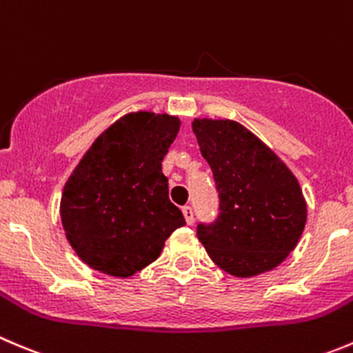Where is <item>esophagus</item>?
I'll list each match as a JSON object with an SVG mask.
<instances>
[{
  "label": "esophagus",
  "mask_w": 353,
  "mask_h": 353,
  "mask_svg": "<svg viewBox=\"0 0 353 353\" xmlns=\"http://www.w3.org/2000/svg\"><path fill=\"white\" fill-rule=\"evenodd\" d=\"M183 215L184 219H186V224H193V208L190 207V205H186V207H183Z\"/></svg>",
  "instance_id": "1"
}]
</instances>
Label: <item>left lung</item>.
<instances>
[{"instance_id": "1", "label": "left lung", "mask_w": 353, "mask_h": 353, "mask_svg": "<svg viewBox=\"0 0 353 353\" xmlns=\"http://www.w3.org/2000/svg\"><path fill=\"white\" fill-rule=\"evenodd\" d=\"M193 132L214 174L219 214L196 236L225 272L250 278L271 271L299 243L307 207L288 167L248 129L196 119Z\"/></svg>"}]
</instances>
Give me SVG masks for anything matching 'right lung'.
<instances>
[{"mask_svg": "<svg viewBox=\"0 0 353 353\" xmlns=\"http://www.w3.org/2000/svg\"><path fill=\"white\" fill-rule=\"evenodd\" d=\"M179 119L136 112L107 129L68 177L61 194L67 239L90 268L129 278L159 259L184 225L169 200L162 160Z\"/></svg>", "mask_w": 353, "mask_h": 353, "instance_id": "add662e5", "label": "right lung"}]
</instances>
